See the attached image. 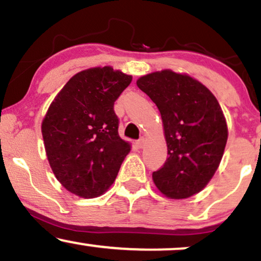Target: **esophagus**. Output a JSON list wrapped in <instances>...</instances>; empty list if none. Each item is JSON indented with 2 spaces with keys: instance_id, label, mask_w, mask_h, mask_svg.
<instances>
[{
  "instance_id": "obj_1",
  "label": "esophagus",
  "mask_w": 261,
  "mask_h": 261,
  "mask_svg": "<svg viewBox=\"0 0 261 261\" xmlns=\"http://www.w3.org/2000/svg\"><path fill=\"white\" fill-rule=\"evenodd\" d=\"M144 143H146V140H144L143 137H141V139H140L139 141H136V146L139 147V148H143Z\"/></svg>"
}]
</instances>
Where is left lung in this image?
<instances>
[{
	"mask_svg": "<svg viewBox=\"0 0 261 261\" xmlns=\"http://www.w3.org/2000/svg\"><path fill=\"white\" fill-rule=\"evenodd\" d=\"M137 86L161 112L168 158L152 177L172 199L200 192L214 176L227 142V124L218 99L190 75L172 70L141 76Z\"/></svg>",
	"mask_w": 261,
	"mask_h": 261,
	"instance_id": "1",
	"label": "left lung"
}]
</instances>
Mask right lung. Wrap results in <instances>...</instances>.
<instances>
[{
  "label": "right lung",
  "instance_id": "obj_1",
  "mask_svg": "<svg viewBox=\"0 0 261 261\" xmlns=\"http://www.w3.org/2000/svg\"><path fill=\"white\" fill-rule=\"evenodd\" d=\"M133 76L112 67L75 74L41 125L49 165L69 192L95 198L112 186L131 146L118 134L114 102Z\"/></svg>",
  "mask_w": 261,
  "mask_h": 261
}]
</instances>
